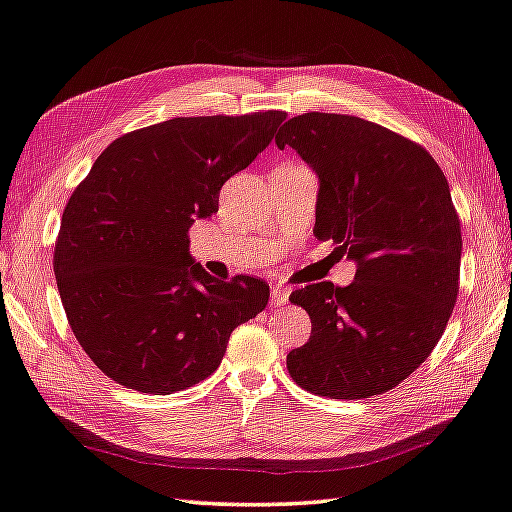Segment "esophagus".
<instances>
[{"label":"esophagus","instance_id":"esophagus-1","mask_svg":"<svg viewBox=\"0 0 512 512\" xmlns=\"http://www.w3.org/2000/svg\"><path fill=\"white\" fill-rule=\"evenodd\" d=\"M273 304L275 306H284L288 304V297H290V288L284 284H273Z\"/></svg>","mask_w":512,"mask_h":512}]
</instances>
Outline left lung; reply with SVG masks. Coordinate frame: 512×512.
<instances>
[{"instance_id": "1", "label": "left lung", "mask_w": 512, "mask_h": 512, "mask_svg": "<svg viewBox=\"0 0 512 512\" xmlns=\"http://www.w3.org/2000/svg\"><path fill=\"white\" fill-rule=\"evenodd\" d=\"M275 144L317 175L315 237L357 264L346 288L290 295L313 333L288 373L315 395H382L426 362L455 308L462 228L446 177L426 148L353 115H297Z\"/></svg>"}]
</instances>
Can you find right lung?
Here are the masks:
<instances>
[{
  "mask_svg": "<svg viewBox=\"0 0 512 512\" xmlns=\"http://www.w3.org/2000/svg\"><path fill=\"white\" fill-rule=\"evenodd\" d=\"M286 119L175 117L115 139L70 195L55 279L79 346L117 384L170 395L222 364L233 330L270 290L222 282L190 257L188 228L217 213L219 190L255 162Z\"/></svg>",
  "mask_w": 512,
  "mask_h": 512,
  "instance_id": "obj_1",
  "label": "right lung"
}]
</instances>
